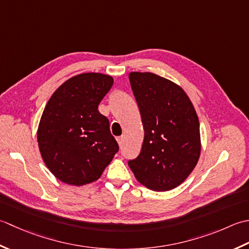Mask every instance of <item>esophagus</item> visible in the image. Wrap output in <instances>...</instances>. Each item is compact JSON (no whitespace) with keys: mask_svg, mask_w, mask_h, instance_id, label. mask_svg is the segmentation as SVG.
I'll return each mask as SVG.
<instances>
[{"mask_svg":"<svg viewBox=\"0 0 249 249\" xmlns=\"http://www.w3.org/2000/svg\"><path fill=\"white\" fill-rule=\"evenodd\" d=\"M124 136H119V138H117V142H118V144H119V146L121 147L123 146V144H124Z\"/></svg>","mask_w":249,"mask_h":249,"instance_id":"1","label":"esophagus"}]
</instances>
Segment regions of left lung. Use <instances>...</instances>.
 Segmentation results:
<instances>
[{"label":"left lung","instance_id":"left-lung-1","mask_svg":"<svg viewBox=\"0 0 249 249\" xmlns=\"http://www.w3.org/2000/svg\"><path fill=\"white\" fill-rule=\"evenodd\" d=\"M144 126L140 155L128 164L154 191L176 188L194 171L201 154L200 124L181 87L154 73L129 74Z\"/></svg>","mask_w":249,"mask_h":249}]
</instances>
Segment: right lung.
<instances>
[{
  "instance_id": "add662e5",
  "label": "right lung",
  "mask_w": 249,
  "mask_h": 249,
  "mask_svg": "<svg viewBox=\"0 0 249 249\" xmlns=\"http://www.w3.org/2000/svg\"><path fill=\"white\" fill-rule=\"evenodd\" d=\"M114 79L84 73L68 79L49 99L37 129L38 148L61 181L83 186L95 181L119 150L108 119L98 106Z\"/></svg>"
}]
</instances>
